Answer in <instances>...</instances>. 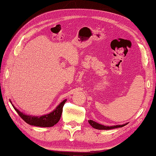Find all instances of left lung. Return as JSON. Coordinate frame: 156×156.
<instances>
[{"instance_id":"1","label":"left lung","mask_w":156,"mask_h":156,"mask_svg":"<svg viewBox=\"0 0 156 156\" xmlns=\"http://www.w3.org/2000/svg\"><path fill=\"white\" fill-rule=\"evenodd\" d=\"M88 122L94 128H96V129L98 130H110V129H114V128H121L124 126L127 125V123H125V124H122V125H116V126H104L102 124H100L97 122H94L93 120H89Z\"/></svg>"}]
</instances>
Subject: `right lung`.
Returning <instances> with one entry per match:
<instances>
[{
    "instance_id": "add662e5",
    "label": "right lung",
    "mask_w": 156,
    "mask_h": 156,
    "mask_svg": "<svg viewBox=\"0 0 156 156\" xmlns=\"http://www.w3.org/2000/svg\"><path fill=\"white\" fill-rule=\"evenodd\" d=\"M66 101V99L62 101L60 104L55 108V110H53L50 113L41 116L26 115V114L21 112V111H19L17 108L14 107V105L12 103L11 101L10 103H12L14 110L16 111V112L19 114V115L20 116L21 119H23L25 122L28 123V124L39 127H52L60 121L62 113L63 106L65 105Z\"/></svg>"
}]
</instances>
